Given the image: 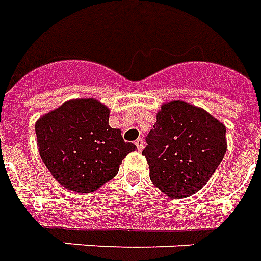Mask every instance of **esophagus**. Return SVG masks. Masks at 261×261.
<instances>
[{
    "label": "esophagus",
    "instance_id": "esophagus-1",
    "mask_svg": "<svg viewBox=\"0 0 261 261\" xmlns=\"http://www.w3.org/2000/svg\"><path fill=\"white\" fill-rule=\"evenodd\" d=\"M135 144H136V147H138L139 151H142L143 148H144V142H143V139H138V140L135 142Z\"/></svg>",
    "mask_w": 261,
    "mask_h": 261
}]
</instances>
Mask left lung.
Here are the masks:
<instances>
[{"label":"left lung","instance_id":"obj_1","mask_svg":"<svg viewBox=\"0 0 261 261\" xmlns=\"http://www.w3.org/2000/svg\"><path fill=\"white\" fill-rule=\"evenodd\" d=\"M152 184L170 198L202 189L227 151L226 126L201 107L173 100L162 105L146 138Z\"/></svg>","mask_w":261,"mask_h":261}]
</instances>
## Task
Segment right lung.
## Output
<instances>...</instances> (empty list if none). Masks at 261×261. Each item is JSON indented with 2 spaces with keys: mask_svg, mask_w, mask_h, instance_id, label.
Wrapping results in <instances>:
<instances>
[{
  "mask_svg": "<svg viewBox=\"0 0 261 261\" xmlns=\"http://www.w3.org/2000/svg\"><path fill=\"white\" fill-rule=\"evenodd\" d=\"M110 110L95 99L66 101L35 122L37 144L56 181L75 193H92L114 177L129 152L119 129L109 125Z\"/></svg>",
  "mask_w": 261,
  "mask_h": 261,
  "instance_id": "1",
  "label": "right lung"
}]
</instances>
